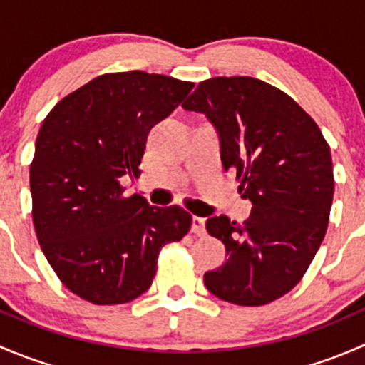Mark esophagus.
<instances>
[{"label":"esophagus","mask_w":365,"mask_h":365,"mask_svg":"<svg viewBox=\"0 0 365 365\" xmlns=\"http://www.w3.org/2000/svg\"><path fill=\"white\" fill-rule=\"evenodd\" d=\"M205 222L206 220L203 219V217H194L192 219V233L196 235V237H203V235L206 233Z\"/></svg>","instance_id":"1"}]
</instances>
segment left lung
Here are the masks:
<instances>
[{"label":"left lung","mask_w":365,"mask_h":365,"mask_svg":"<svg viewBox=\"0 0 365 365\" xmlns=\"http://www.w3.org/2000/svg\"><path fill=\"white\" fill-rule=\"evenodd\" d=\"M183 108L215 125L224 169L252 201L244 224L206 220L227 261L206 272L205 286L230 304H270L300 282L325 238L334 200L329 143L288 93L249 76L206 79Z\"/></svg>","instance_id":"8db88e82"}]
</instances>
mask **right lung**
<instances>
[{"label": "right lung", "mask_w": 365, "mask_h": 365, "mask_svg": "<svg viewBox=\"0 0 365 365\" xmlns=\"http://www.w3.org/2000/svg\"><path fill=\"white\" fill-rule=\"evenodd\" d=\"M194 88L143 70L95 77L43 120L29 165L33 224L65 288L95 305L127 304L152 286L160 249L192 226L182 206L125 196L148 132Z\"/></svg>", "instance_id": "obj_1"}]
</instances>
